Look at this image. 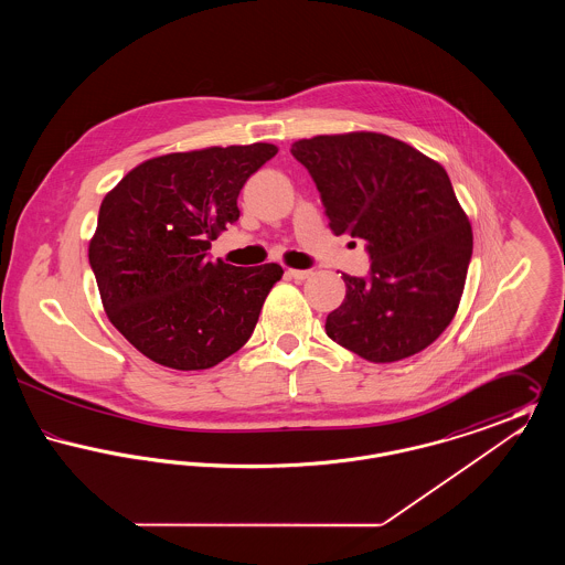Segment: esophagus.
Instances as JSON below:
<instances>
[{"label": "esophagus", "mask_w": 565, "mask_h": 565, "mask_svg": "<svg viewBox=\"0 0 565 565\" xmlns=\"http://www.w3.org/2000/svg\"><path fill=\"white\" fill-rule=\"evenodd\" d=\"M292 279H296V281H302V279H307L309 275H311V270L309 269H288L286 270Z\"/></svg>", "instance_id": "esophagus-1"}]
</instances>
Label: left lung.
I'll return each instance as SVG.
<instances>
[{"instance_id":"1","label":"left lung","mask_w":565,"mask_h":565,"mask_svg":"<svg viewBox=\"0 0 565 565\" xmlns=\"http://www.w3.org/2000/svg\"><path fill=\"white\" fill-rule=\"evenodd\" d=\"M334 235L362 239L366 277L343 275L345 300L326 334L371 362L426 350L456 316L472 228L447 171L381 134L318 135L292 143Z\"/></svg>"}]
</instances>
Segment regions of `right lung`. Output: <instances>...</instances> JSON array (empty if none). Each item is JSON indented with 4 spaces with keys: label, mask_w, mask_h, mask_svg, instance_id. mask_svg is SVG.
<instances>
[{
    "label": "right lung",
    "mask_w": 565,
    "mask_h": 565,
    "mask_svg": "<svg viewBox=\"0 0 565 565\" xmlns=\"http://www.w3.org/2000/svg\"><path fill=\"white\" fill-rule=\"evenodd\" d=\"M273 143L205 148L141 162L106 194L88 263L109 322L157 364L203 371L242 350L284 270L212 263L239 220L243 184Z\"/></svg>",
    "instance_id": "right-lung-1"
}]
</instances>
